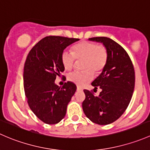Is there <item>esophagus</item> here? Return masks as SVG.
Masks as SVG:
<instances>
[{
  "label": "esophagus",
  "instance_id": "esophagus-1",
  "mask_svg": "<svg viewBox=\"0 0 150 150\" xmlns=\"http://www.w3.org/2000/svg\"><path fill=\"white\" fill-rule=\"evenodd\" d=\"M76 90L78 91V92H79V91H82L83 89H81V87H79V86H77V88H76Z\"/></svg>",
  "mask_w": 150,
  "mask_h": 150
}]
</instances>
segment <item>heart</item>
<instances>
[{
  "mask_svg": "<svg viewBox=\"0 0 150 150\" xmlns=\"http://www.w3.org/2000/svg\"><path fill=\"white\" fill-rule=\"evenodd\" d=\"M72 52L64 50L61 52V64L66 71H71L75 65V59L83 60L81 68L84 69L75 71L69 76V80L79 86L86 85L94 78L95 74H100L108 64L109 53L108 48L103 45L95 42L82 41L71 47Z\"/></svg>",
  "mask_w": 150,
  "mask_h": 150,
  "instance_id": "1",
  "label": "heart"
}]
</instances>
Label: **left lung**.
I'll use <instances>...</instances> for the list:
<instances>
[{
	"label": "left lung",
	"mask_w": 150,
	"mask_h": 150,
	"mask_svg": "<svg viewBox=\"0 0 150 150\" xmlns=\"http://www.w3.org/2000/svg\"><path fill=\"white\" fill-rule=\"evenodd\" d=\"M100 42L108 48V61L105 68L92 83L95 89H102L99 96L84 89L82 108L93 123L108 125L113 123L125 112L132 100L135 84V72L127 52L118 43L105 37L89 38Z\"/></svg>",
	"instance_id": "8db88e82"
}]
</instances>
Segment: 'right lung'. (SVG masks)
I'll return each mask as SVG.
<instances>
[{
	"mask_svg": "<svg viewBox=\"0 0 150 150\" xmlns=\"http://www.w3.org/2000/svg\"><path fill=\"white\" fill-rule=\"evenodd\" d=\"M79 40L61 36L45 37L31 49L24 69V88L27 103L37 117L47 124H56L64 118L67 105L76 90L71 81L62 87L55 84L64 71L61 52Z\"/></svg>",
	"mask_w": 150,
	"mask_h": 150,
	"instance_id": "add662e5",
	"label": "right lung"
}]
</instances>
